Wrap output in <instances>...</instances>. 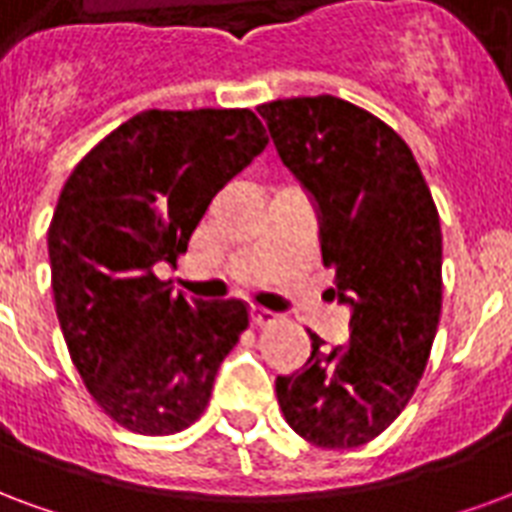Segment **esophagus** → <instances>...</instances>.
I'll list each match as a JSON object with an SVG mask.
<instances>
[{"mask_svg": "<svg viewBox=\"0 0 512 512\" xmlns=\"http://www.w3.org/2000/svg\"><path fill=\"white\" fill-rule=\"evenodd\" d=\"M278 321V315L272 313V310H267V307H251V324L253 326H270Z\"/></svg>", "mask_w": 512, "mask_h": 512, "instance_id": "obj_1", "label": "esophagus"}]
</instances>
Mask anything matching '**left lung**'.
I'll use <instances>...</instances> for the list:
<instances>
[{"label": "left lung", "instance_id": "left-lung-1", "mask_svg": "<svg viewBox=\"0 0 512 512\" xmlns=\"http://www.w3.org/2000/svg\"><path fill=\"white\" fill-rule=\"evenodd\" d=\"M280 159L321 218L332 297L351 340L310 332L305 367L275 380L288 426L318 448H356L397 421L426 370L443 310V232L418 161L378 115L337 96L259 107Z\"/></svg>", "mask_w": 512, "mask_h": 512}]
</instances>
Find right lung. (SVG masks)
<instances>
[{
    "label": "right lung",
    "instance_id": "right-lung-1",
    "mask_svg": "<svg viewBox=\"0 0 512 512\" xmlns=\"http://www.w3.org/2000/svg\"><path fill=\"white\" fill-rule=\"evenodd\" d=\"M267 142L251 110H145L61 188L48 226L56 315L88 394L129 432L194 424L248 329L245 302H188L156 264H178L215 194Z\"/></svg>",
    "mask_w": 512,
    "mask_h": 512
}]
</instances>
